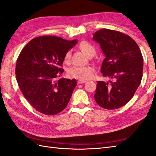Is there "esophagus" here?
I'll return each mask as SVG.
<instances>
[{
  "mask_svg": "<svg viewBox=\"0 0 156 156\" xmlns=\"http://www.w3.org/2000/svg\"><path fill=\"white\" fill-rule=\"evenodd\" d=\"M87 82L86 80H79V81H77V83L79 84H83V83H85Z\"/></svg>",
  "mask_w": 156,
  "mask_h": 156,
  "instance_id": "esophagus-1",
  "label": "esophagus"
}]
</instances>
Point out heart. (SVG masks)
I'll return each mask as SVG.
<instances>
[{
    "label": "heart",
    "mask_w": 156,
    "mask_h": 156,
    "mask_svg": "<svg viewBox=\"0 0 156 156\" xmlns=\"http://www.w3.org/2000/svg\"><path fill=\"white\" fill-rule=\"evenodd\" d=\"M79 48L81 49L84 53L88 55L90 53H95V48L89 42L87 41H82L79 45ZM71 58V52L69 51L65 55V61H69ZM68 75L70 77L80 79H88L91 78L94 73V68L91 66H74L70 68L68 71Z\"/></svg>",
    "instance_id": "obj_1"
}]
</instances>
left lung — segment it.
<instances>
[{
  "mask_svg": "<svg viewBox=\"0 0 156 156\" xmlns=\"http://www.w3.org/2000/svg\"><path fill=\"white\" fill-rule=\"evenodd\" d=\"M105 58L101 73L112 81H98L94 98L106 109H116L129 102L143 77V58L136 42L119 31L103 29L93 34Z\"/></svg>",
  "mask_w": 156,
  "mask_h": 156,
  "instance_id": "obj_1",
  "label": "left lung"
}]
</instances>
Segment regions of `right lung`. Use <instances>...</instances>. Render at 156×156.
<instances>
[{
	"label": "right lung",
	"instance_id": "obj_1",
	"mask_svg": "<svg viewBox=\"0 0 156 156\" xmlns=\"http://www.w3.org/2000/svg\"><path fill=\"white\" fill-rule=\"evenodd\" d=\"M77 40H66L54 36L32 39L18 56L16 79L23 96L36 111L46 115H55L63 111L70 100L75 79L56 78L66 53L77 44Z\"/></svg>",
	"mask_w": 156,
	"mask_h": 156
}]
</instances>
